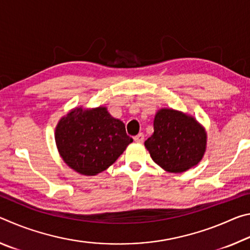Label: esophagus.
<instances>
[{"mask_svg": "<svg viewBox=\"0 0 250 250\" xmlns=\"http://www.w3.org/2000/svg\"><path fill=\"white\" fill-rule=\"evenodd\" d=\"M133 139H134V141H135V142H138V143H142V142H143V140H145V134H143V133H139V134L135 135V137H134Z\"/></svg>", "mask_w": 250, "mask_h": 250, "instance_id": "34e87169", "label": "esophagus"}]
</instances>
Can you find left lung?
<instances>
[{
	"label": "left lung",
	"instance_id": "8db88e82",
	"mask_svg": "<svg viewBox=\"0 0 250 250\" xmlns=\"http://www.w3.org/2000/svg\"><path fill=\"white\" fill-rule=\"evenodd\" d=\"M153 128L145 146L158 166L170 173L197 166L206 151L207 134L195 118L163 108L156 112Z\"/></svg>",
	"mask_w": 250,
	"mask_h": 250
}]
</instances>
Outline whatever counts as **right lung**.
<instances>
[{
    "mask_svg": "<svg viewBox=\"0 0 250 250\" xmlns=\"http://www.w3.org/2000/svg\"><path fill=\"white\" fill-rule=\"evenodd\" d=\"M55 141L67 166L92 176L115 163L133 140L124 122L111 117L105 107H77L58 121Z\"/></svg>",
    "mask_w": 250,
    "mask_h": 250,
    "instance_id": "1",
    "label": "right lung"
}]
</instances>
